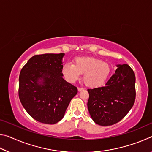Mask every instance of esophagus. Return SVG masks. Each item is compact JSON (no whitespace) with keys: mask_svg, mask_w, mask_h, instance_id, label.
<instances>
[{"mask_svg":"<svg viewBox=\"0 0 152 152\" xmlns=\"http://www.w3.org/2000/svg\"><path fill=\"white\" fill-rule=\"evenodd\" d=\"M83 90H84L83 88H80V87H78V91L79 92L83 91Z\"/></svg>","mask_w":152,"mask_h":152,"instance_id":"1","label":"esophagus"}]
</instances>
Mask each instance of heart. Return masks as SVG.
Instances as JSON below:
<instances>
[{
	"mask_svg": "<svg viewBox=\"0 0 152 152\" xmlns=\"http://www.w3.org/2000/svg\"><path fill=\"white\" fill-rule=\"evenodd\" d=\"M110 72L109 64L99 58L78 57L74 64L66 63L62 68V74L69 82L74 83L84 74V82L92 88L99 87L107 81Z\"/></svg>",
	"mask_w": 152,
	"mask_h": 152,
	"instance_id": "b5f03b06",
	"label": "heart"
}]
</instances>
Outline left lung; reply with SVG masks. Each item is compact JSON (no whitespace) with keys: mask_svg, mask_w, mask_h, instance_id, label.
Segmentation results:
<instances>
[{"mask_svg":"<svg viewBox=\"0 0 152 152\" xmlns=\"http://www.w3.org/2000/svg\"><path fill=\"white\" fill-rule=\"evenodd\" d=\"M105 86L88 89V109L92 120L101 126L114 125L125 117L135 99V76L127 64H118Z\"/></svg>","mask_w":152,"mask_h":152,"instance_id":"1","label":"left lung"}]
</instances>
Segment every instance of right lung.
Listing matches in <instances>:
<instances>
[{
    "mask_svg": "<svg viewBox=\"0 0 152 152\" xmlns=\"http://www.w3.org/2000/svg\"><path fill=\"white\" fill-rule=\"evenodd\" d=\"M64 53L31 58L19 75V96L31 117L45 124L62 119L78 89L62 76Z\"/></svg>",
    "mask_w": 152,
    "mask_h": 152,
    "instance_id": "obj_1",
    "label": "right lung"
}]
</instances>
